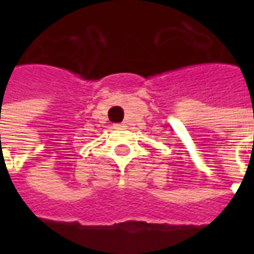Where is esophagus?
Instances as JSON below:
<instances>
[{
    "mask_svg": "<svg viewBox=\"0 0 254 254\" xmlns=\"http://www.w3.org/2000/svg\"><path fill=\"white\" fill-rule=\"evenodd\" d=\"M122 124H118V125H116V127H121Z\"/></svg>",
    "mask_w": 254,
    "mask_h": 254,
    "instance_id": "34e87169",
    "label": "esophagus"
}]
</instances>
